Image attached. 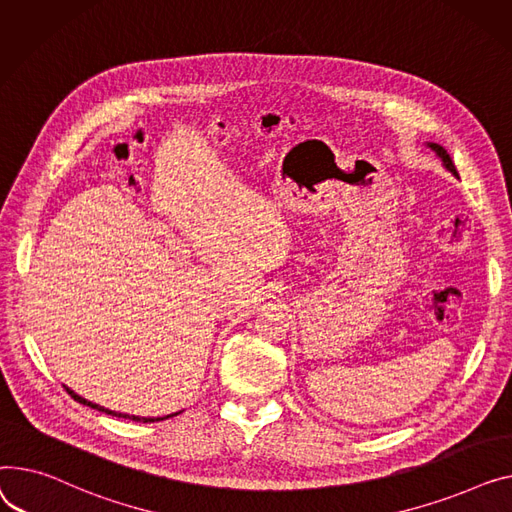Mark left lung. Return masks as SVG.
<instances>
[{
	"mask_svg": "<svg viewBox=\"0 0 512 512\" xmlns=\"http://www.w3.org/2000/svg\"><path fill=\"white\" fill-rule=\"evenodd\" d=\"M434 150H436V153H438V157L442 159V163L446 165V169L450 171V173H455L457 175V167H455V163H453V159H450V155L446 153V150L440 146V144H430Z\"/></svg>",
	"mask_w": 512,
	"mask_h": 512,
	"instance_id": "left-lung-1",
	"label": "left lung"
}]
</instances>
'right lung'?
Returning a JSON list of instances; mask_svg holds the SVG:
<instances>
[{
	"mask_svg": "<svg viewBox=\"0 0 512 512\" xmlns=\"http://www.w3.org/2000/svg\"><path fill=\"white\" fill-rule=\"evenodd\" d=\"M66 390H68V395H70L74 401H78V403H82V405H86V407H93V409L105 411L107 415H115V417L132 419V422H142V424H148V422H161V419H167V417H173V415H177V413H171V415H165V417H138V415H128V413H117V411H109V409H105V407H101V405H97V403H90V401H86V399L78 397V395L74 393V390H70L68 386H66Z\"/></svg>",
	"mask_w": 512,
	"mask_h": 512,
	"instance_id": "obj_1",
	"label": "right lung"
}]
</instances>
